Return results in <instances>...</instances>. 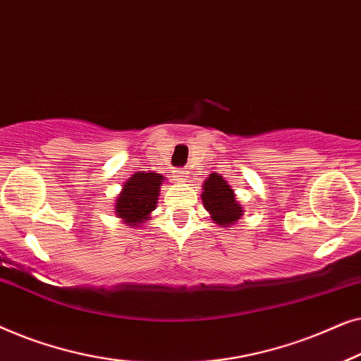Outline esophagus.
Segmentation results:
<instances>
[{
  "mask_svg": "<svg viewBox=\"0 0 361 361\" xmlns=\"http://www.w3.org/2000/svg\"><path fill=\"white\" fill-rule=\"evenodd\" d=\"M174 177L177 180H185L187 177H189V171H185V169H177V171H174Z\"/></svg>",
  "mask_w": 361,
  "mask_h": 361,
  "instance_id": "1",
  "label": "esophagus"
}]
</instances>
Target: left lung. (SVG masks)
Wrapping results in <instances>:
<instances>
[{
	"label": "left lung",
	"mask_w": 361,
	"mask_h": 361,
	"mask_svg": "<svg viewBox=\"0 0 361 361\" xmlns=\"http://www.w3.org/2000/svg\"><path fill=\"white\" fill-rule=\"evenodd\" d=\"M202 200L205 209L210 212L212 220L219 225H233L243 215V209L235 200L233 190L221 179V176L210 174L204 184Z\"/></svg>",
	"instance_id": "left-lung-1"
}]
</instances>
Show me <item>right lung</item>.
Returning a JSON list of instances; mask_svg holds the SVG:
<instances>
[{
  "instance_id": "add662e5",
  "label": "right lung",
  "mask_w": 361,
  "mask_h": 361,
  "mask_svg": "<svg viewBox=\"0 0 361 361\" xmlns=\"http://www.w3.org/2000/svg\"><path fill=\"white\" fill-rule=\"evenodd\" d=\"M161 182L162 176L156 172H137L128 179L116 200L118 216L133 226L151 219L149 214L156 209Z\"/></svg>"
}]
</instances>
